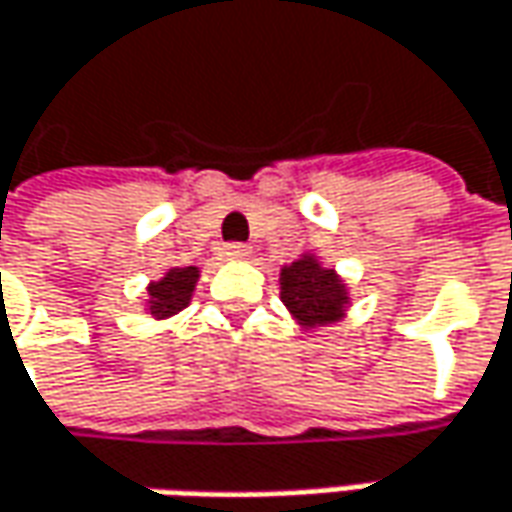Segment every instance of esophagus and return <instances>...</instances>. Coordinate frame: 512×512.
<instances>
[{"label":"esophagus","mask_w":512,"mask_h":512,"mask_svg":"<svg viewBox=\"0 0 512 512\" xmlns=\"http://www.w3.org/2000/svg\"><path fill=\"white\" fill-rule=\"evenodd\" d=\"M225 256H227V259H247V256H250V247H247V245H227Z\"/></svg>","instance_id":"34e87169"}]
</instances>
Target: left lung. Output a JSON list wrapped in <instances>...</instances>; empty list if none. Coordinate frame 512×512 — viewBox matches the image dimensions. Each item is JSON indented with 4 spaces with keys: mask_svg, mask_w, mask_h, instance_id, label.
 Listing matches in <instances>:
<instances>
[{
    "mask_svg": "<svg viewBox=\"0 0 512 512\" xmlns=\"http://www.w3.org/2000/svg\"><path fill=\"white\" fill-rule=\"evenodd\" d=\"M279 290L287 313L302 330L336 325L347 316L344 310L350 307V293L342 276L333 267L322 265L313 253H302L296 262L282 267Z\"/></svg>",
    "mask_w": 512,
    "mask_h": 512,
    "instance_id": "8db88e82",
    "label": "left lung"
}]
</instances>
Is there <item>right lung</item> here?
I'll return each instance as SVG.
<instances>
[{"label": "right lung", "instance_id": "right-lung-1", "mask_svg": "<svg viewBox=\"0 0 512 512\" xmlns=\"http://www.w3.org/2000/svg\"><path fill=\"white\" fill-rule=\"evenodd\" d=\"M199 282V267H170L159 282L148 285V310L153 319H170L185 310Z\"/></svg>", "mask_w": 512, "mask_h": 512}]
</instances>
